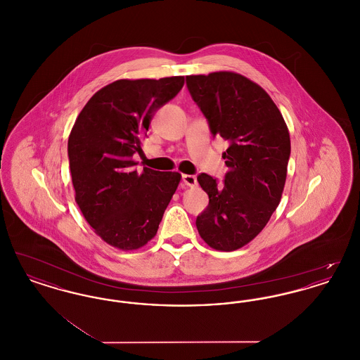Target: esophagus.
<instances>
[{
    "instance_id": "esophagus-1",
    "label": "esophagus",
    "mask_w": 360,
    "mask_h": 360,
    "mask_svg": "<svg viewBox=\"0 0 360 360\" xmlns=\"http://www.w3.org/2000/svg\"><path fill=\"white\" fill-rule=\"evenodd\" d=\"M182 182L188 186V188H193L197 185V178L194 175H188V174H184L182 175Z\"/></svg>"
}]
</instances>
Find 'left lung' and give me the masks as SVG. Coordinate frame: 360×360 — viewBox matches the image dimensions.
I'll return each instance as SVG.
<instances>
[{
  "label": "left lung",
  "mask_w": 360,
  "mask_h": 360,
  "mask_svg": "<svg viewBox=\"0 0 360 360\" xmlns=\"http://www.w3.org/2000/svg\"><path fill=\"white\" fill-rule=\"evenodd\" d=\"M186 85L213 137L228 141L223 185L205 172L197 176L209 205L195 225L212 248L235 251L257 238L279 205L290 135L270 96L240 74L188 75Z\"/></svg>",
  "instance_id": "1"
}]
</instances>
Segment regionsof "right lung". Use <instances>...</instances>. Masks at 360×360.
<instances>
[{"label": "right lung", "mask_w": 360, "mask_h": 360, "mask_svg": "<svg viewBox=\"0 0 360 360\" xmlns=\"http://www.w3.org/2000/svg\"><path fill=\"white\" fill-rule=\"evenodd\" d=\"M184 77L119 79L98 90L81 110L69 136L75 201L86 221L108 244L137 250L158 232L181 174L144 167L134 155L156 110L172 100Z\"/></svg>", "instance_id": "add662e5"}]
</instances>
